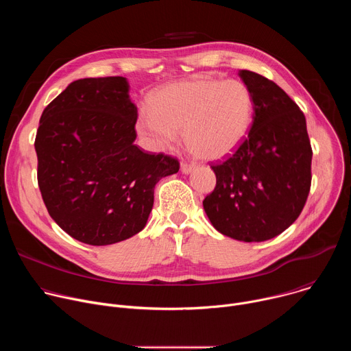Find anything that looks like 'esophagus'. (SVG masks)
<instances>
[{"label": "esophagus", "mask_w": 351, "mask_h": 351, "mask_svg": "<svg viewBox=\"0 0 351 351\" xmlns=\"http://www.w3.org/2000/svg\"><path fill=\"white\" fill-rule=\"evenodd\" d=\"M194 168H195L194 164H189V162H182V164H180V171H182L183 173H190Z\"/></svg>", "instance_id": "34e87169"}]
</instances>
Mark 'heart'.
<instances>
[{
  "mask_svg": "<svg viewBox=\"0 0 351 351\" xmlns=\"http://www.w3.org/2000/svg\"><path fill=\"white\" fill-rule=\"evenodd\" d=\"M254 112V99L239 80L198 76L161 87L152 108H143L137 133L152 152L172 147L184 130L186 145L203 160L228 157L243 143Z\"/></svg>",
  "mask_w": 351,
  "mask_h": 351,
  "instance_id": "obj_1",
  "label": "heart"
}]
</instances>
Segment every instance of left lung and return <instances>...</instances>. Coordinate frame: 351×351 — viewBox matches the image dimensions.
<instances>
[{"label": "left lung", "mask_w": 351, "mask_h": 351, "mask_svg": "<svg viewBox=\"0 0 351 351\" xmlns=\"http://www.w3.org/2000/svg\"><path fill=\"white\" fill-rule=\"evenodd\" d=\"M239 76L254 99L253 125L236 152L211 165L217 186L204 202L213 226L240 241H265L302 214L311 187L313 149L304 114L272 80Z\"/></svg>", "instance_id": "obj_1"}]
</instances>
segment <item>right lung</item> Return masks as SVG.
Segmentation results:
<instances>
[{
	"label": "right lung",
	"instance_id": "right-lung-1",
	"mask_svg": "<svg viewBox=\"0 0 351 351\" xmlns=\"http://www.w3.org/2000/svg\"><path fill=\"white\" fill-rule=\"evenodd\" d=\"M136 121L122 76L75 80L43 111L34 141L43 202L82 243L114 244L143 230L156 184L179 171L176 158L133 143Z\"/></svg>",
	"mask_w": 351,
	"mask_h": 351
}]
</instances>
